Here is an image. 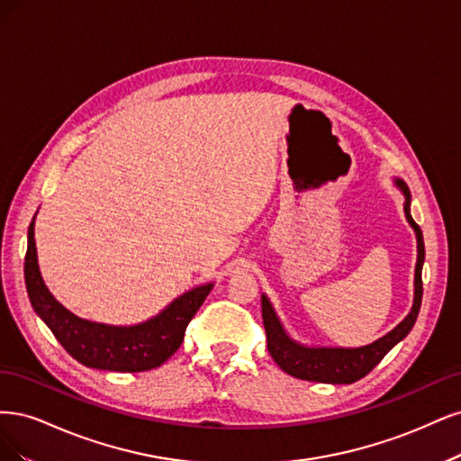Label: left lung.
I'll use <instances>...</instances> for the list:
<instances>
[{
  "label": "left lung",
  "mask_w": 461,
  "mask_h": 461,
  "mask_svg": "<svg viewBox=\"0 0 461 461\" xmlns=\"http://www.w3.org/2000/svg\"><path fill=\"white\" fill-rule=\"evenodd\" d=\"M396 185L404 193V212L410 221V226L418 237V264H415V296L413 306L410 314L400 321L396 328L381 337L375 343L360 348H308L301 347L287 337V333L281 328V323L276 316V312L270 301L262 294V320L266 339H268V350L276 364L285 371V374L304 379V381H316V383H333V384H350L366 377L371 369H374L396 343H400L413 328L415 320H418L420 308H421V296H423V281H421V268L425 260V245H423V233L421 228L415 224L410 214V189L402 180H396Z\"/></svg>",
  "instance_id": "8db88e82"
}]
</instances>
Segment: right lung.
Here are the masks:
<instances>
[{"label":"right lung","mask_w":461,"mask_h":461,"mask_svg":"<svg viewBox=\"0 0 461 461\" xmlns=\"http://www.w3.org/2000/svg\"><path fill=\"white\" fill-rule=\"evenodd\" d=\"M36 218V216H34ZM34 218L28 228L24 281L36 314L74 360L87 367L107 371H147L165 364L184 343V335L195 312L211 293L212 284L191 289L153 320L114 328L74 316L43 285L34 243Z\"/></svg>","instance_id":"obj_1"}]
</instances>
